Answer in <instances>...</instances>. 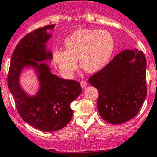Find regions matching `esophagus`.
<instances>
[{
    "mask_svg": "<svg viewBox=\"0 0 157 157\" xmlns=\"http://www.w3.org/2000/svg\"><path fill=\"white\" fill-rule=\"evenodd\" d=\"M80 85H81V86H82V88H86V86H87V83H86V82H85V81H81L80 82Z\"/></svg>",
    "mask_w": 157,
    "mask_h": 157,
    "instance_id": "esophagus-1",
    "label": "esophagus"
}]
</instances>
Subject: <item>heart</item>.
<instances>
[{
    "instance_id": "obj_1",
    "label": "heart",
    "mask_w": 157,
    "mask_h": 157,
    "mask_svg": "<svg viewBox=\"0 0 157 157\" xmlns=\"http://www.w3.org/2000/svg\"><path fill=\"white\" fill-rule=\"evenodd\" d=\"M66 50H55L52 60L64 77L71 78L78 67V60L85 71H100L110 61L114 40L107 30L79 29L64 40Z\"/></svg>"
}]
</instances>
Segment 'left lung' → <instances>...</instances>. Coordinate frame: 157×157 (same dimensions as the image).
<instances>
[{"instance_id":"1","label":"left lung","mask_w":157,"mask_h":157,"mask_svg":"<svg viewBox=\"0 0 157 157\" xmlns=\"http://www.w3.org/2000/svg\"><path fill=\"white\" fill-rule=\"evenodd\" d=\"M146 59L138 49L125 50L91 76L98 90L97 108L105 121L121 124L137 115L147 94Z\"/></svg>"}]
</instances>
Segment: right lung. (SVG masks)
I'll return each mask as SVG.
<instances>
[{
  "mask_svg": "<svg viewBox=\"0 0 157 157\" xmlns=\"http://www.w3.org/2000/svg\"><path fill=\"white\" fill-rule=\"evenodd\" d=\"M55 25L37 29L23 37L11 59L8 85L20 117L33 127L43 132H55L65 127L72 117L70 107L82 92L79 82L63 79L52 74L46 63L52 60V51L47 43ZM25 67H31L37 75L40 87L33 96L21 88L19 78Z\"/></svg>",
  "mask_w": 157,
  "mask_h": 157,
  "instance_id": "obj_1",
  "label": "right lung"
}]
</instances>
